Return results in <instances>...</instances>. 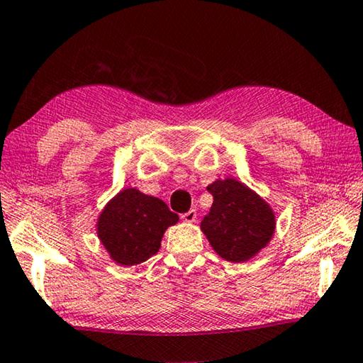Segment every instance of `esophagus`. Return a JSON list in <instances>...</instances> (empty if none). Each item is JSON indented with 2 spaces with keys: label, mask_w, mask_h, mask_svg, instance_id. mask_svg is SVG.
Instances as JSON below:
<instances>
[{
  "label": "esophagus",
  "mask_w": 363,
  "mask_h": 363,
  "mask_svg": "<svg viewBox=\"0 0 363 363\" xmlns=\"http://www.w3.org/2000/svg\"><path fill=\"white\" fill-rule=\"evenodd\" d=\"M182 219L185 222H194V220H196V211L191 209V211H188V213L182 214Z\"/></svg>",
  "instance_id": "34e87169"
}]
</instances>
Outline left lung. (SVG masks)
I'll use <instances>...</instances> for the list:
<instances>
[{
	"instance_id": "obj_1",
	"label": "left lung",
	"mask_w": 363,
	"mask_h": 363,
	"mask_svg": "<svg viewBox=\"0 0 363 363\" xmlns=\"http://www.w3.org/2000/svg\"><path fill=\"white\" fill-rule=\"evenodd\" d=\"M208 191L214 203L201 222V230L211 247L232 263L255 258L274 235V211L258 193L232 177L217 178Z\"/></svg>"
}]
</instances>
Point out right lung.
I'll list each match as a JSON object with an SVG mask.
<instances>
[{
    "label": "right lung",
    "mask_w": 363,
    "mask_h": 363,
    "mask_svg": "<svg viewBox=\"0 0 363 363\" xmlns=\"http://www.w3.org/2000/svg\"><path fill=\"white\" fill-rule=\"evenodd\" d=\"M178 216L162 199L125 188L111 198L97 219V237L121 266L141 264L159 252L167 228Z\"/></svg>",
    "instance_id": "1"
}]
</instances>
